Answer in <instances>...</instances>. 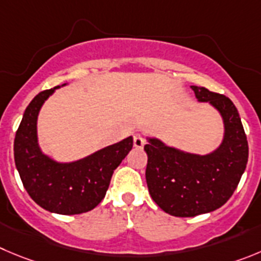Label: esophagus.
Returning <instances> with one entry per match:
<instances>
[{"instance_id":"34e87169","label":"esophagus","mask_w":261,"mask_h":261,"mask_svg":"<svg viewBox=\"0 0 261 261\" xmlns=\"http://www.w3.org/2000/svg\"><path fill=\"white\" fill-rule=\"evenodd\" d=\"M144 145H145V139L143 138L140 134H135V135H134V147L142 149Z\"/></svg>"}]
</instances>
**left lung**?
Listing matches in <instances>:
<instances>
[{"label":"left lung","mask_w":261,"mask_h":261,"mask_svg":"<svg viewBox=\"0 0 261 261\" xmlns=\"http://www.w3.org/2000/svg\"><path fill=\"white\" fill-rule=\"evenodd\" d=\"M199 103H208L223 119L224 134L216 149L207 154L169 147L148 136L145 179L153 201L165 213L179 218L207 214L232 197L248 158V144L240 113L229 97L191 86Z\"/></svg>","instance_id":"left-lung-1"}]
</instances>
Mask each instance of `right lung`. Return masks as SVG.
Returning <instances> with one entry per match:
<instances>
[{"mask_svg": "<svg viewBox=\"0 0 261 261\" xmlns=\"http://www.w3.org/2000/svg\"><path fill=\"white\" fill-rule=\"evenodd\" d=\"M62 86L40 92L27 107L14 140V158L24 188L38 206L60 215H75L95 208L106 197L114 170L133 148V136L72 162L43 153L38 144V114Z\"/></svg>", "mask_w": 261, "mask_h": 261, "instance_id": "right-lung-1", "label": "right lung"}]
</instances>
